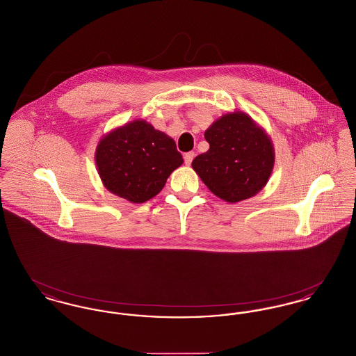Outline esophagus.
<instances>
[{
  "instance_id": "1",
  "label": "esophagus",
  "mask_w": 356,
  "mask_h": 356,
  "mask_svg": "<svg viewBox=\"0 0 356 356\" xmlns=\"http://www.w3.org/2000/svg\"><path fill=\"white\" fill-rule=\"evenodd\" d=\"M193 157H195V152H188L184 154V163H186V165H189L192 163Z\"/></svg>"
}]
</instances>
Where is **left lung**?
Here are the masks:
<instances>
[{
    "label": "left lung",
    "mask_w": 356,
    "mask_h": 356,
    "mask_svg": "<svg viewBox=\"0 0 356 356\" xmlns=\"http://www.w3.org/2000/svg\"><path fill=\"white\" fill-rule=\"evenodd\" d=\"M209 149L192 168L209 191L227 203L254 196L267 184L275 164L270 136L244 112L227 113L204 134Z\"/></svg>",
    "instance_id": "1"
}]
</instances>
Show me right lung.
I'll list each match as a JSON object with an SVG mask.
<instances>
[{
    "label": "right lung",
    "instance_id": "right-lung-1",
    "mask_svg": "<svg viewBox=\"0 0 356 356\" xmlns=\"http://www.w3.org/2000/svg\"><path fill=\"white\" fill-rule=\"evenodd\" d=\"M95 160L104 186L137 204L154 197L184 161L173 138L144 120H135L104 136Z\"/></svg>",
    "mask_w": 356,
    "mask_h": 356
}]
</instances>
